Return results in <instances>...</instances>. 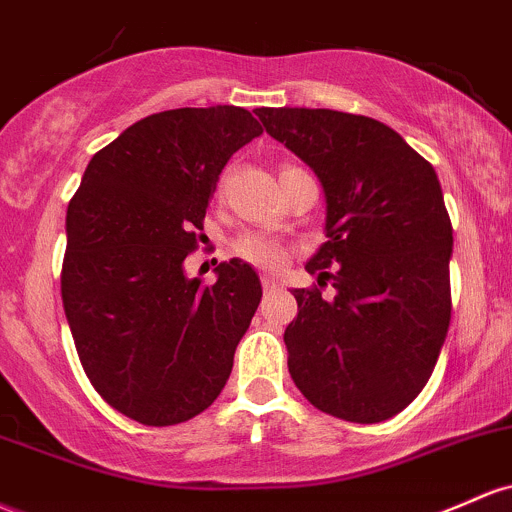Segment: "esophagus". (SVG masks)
Wrapping results in <instances>:
<instances>
[{
  "mask_svg": "<svg viewBox=\"0 0 512 512\" xmlns=\"http://www.w3.org/2000/svg\"><path fill=\"white\" fill-rule=\"evenodd\" d=\"M277 282H274V277H269V274H265V277H262V289L265 291H274L277 289Z\"/></svg>",
  "mask_w": 512,
  "mask_h": 512,
  "instance_id": "esophagus-1",
  "label": "esophagus"
}]
</instances>
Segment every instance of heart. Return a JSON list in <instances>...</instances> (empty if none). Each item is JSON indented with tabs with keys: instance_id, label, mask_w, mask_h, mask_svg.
<instances>
[{
	"instance_id": "heart-1",
	"label": "heart",
	"mask_w": 512,
	"mask_h": 512,
	"mask_svg": "<svg viewBox=\"0 0 512 512\" xmlns=\"http://www.w3.org/2000/svg\"><path fill=\"white\" fill-rule=\"evenodd\" d=\"M233 252L240 260L262 269H279L286 262V250L277 240L267 238L262 233H243L233 243Z\"/></svg>"
}]
</instances>
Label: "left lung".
Instances as JSON below:
<instances>
[{"mask_svg":"<svg viewBox=\"0 0 512 512\" xmlns=\"http://www.w3.org/2000/svg\"><path fill=\"white\" fill-rule=\"evenodd\" d=\"M265 131L318 174L325 243L294 289L289 374L318 411L350 423L401 413L445 345L452 223L440 179L386 123L333 109H257ZM331 282L333 300L322 286Z\"/></svg>","mask_w":512,"mask_h":512,"instance_id":"1","label":"left lung"}]
</instances>
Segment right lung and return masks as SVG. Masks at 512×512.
Here are the masks:
<instances>
[{"label": "right lung", "mask_w": 512, "mask_h": 512, "mask_svg": "<svg viewBox=\"0 0 512 512\" xmlns=\"http://www.w3.org/2000/svg\"><path fill=\"white\" fill-rule=\"evenodd\" d=\"M262 133L240 106L145 116L89 160L67 206L63 306L89 381L153 428L211 406L262 299L240 260L184 272L230 155Z\"/></svg>", "instance_id": "1"}]
</instances>
